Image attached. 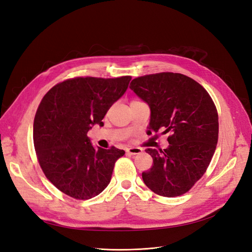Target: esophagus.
Here are the masks:
<instances>
[{"label":"esophagus","instance_id":"34e87169","mask_svg":"<svg viewBox=\"0 0 252 252\" xmlns=\"http://www.w3.org/2000/svg\"><path fill=\"white\" fill-rule=\"evenodd\" d=\"M126 154H129V155H137V154H140L142 153V148L140 147H128L126 148Z\"/></svg>","mask_w":252,"mask_h":252}]
</instances>
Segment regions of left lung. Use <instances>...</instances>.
<instances>
[{
  "label": "left lung",
  "mask_w": 252,
  "mask_h": 252,
  "mask_svg": "<svg viewBox=\"0 0 252 252\" xmlns=\"http://www.w3.org/2000/svg\"><path fill=\"white\" fill-rule=\"evenodd\" d=\"M131 88L151 108L147 134L164 129L170 146L147 148L153 158L142 172L153 192L175 197L188 192L207 171L218 142V112L208 91L182 73L159 72L134 79Z\"/></svg>",
  "instance_id": "1"
}]
</instances>
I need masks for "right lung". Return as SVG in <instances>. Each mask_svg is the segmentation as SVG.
Instances as JSON below:
<instances>
[{"instance_id": "right-lung-1", "label": "right lung", "mask_w": 252, "mask_h": 252, "mask_svg": "<svg viewBox=\"0 0 252 252\" xmlns=\"http://www.w3.org/2000/svg\"><path fill=\"white\" fill-rule=\"evenodd\" d=\"M129 76L77 77L58 83L43 96L33 126L34 147L44 175L68 196L86 200L104 191L115 162L125 155L115 146H92L87 133L124 95Z\"/></svg>"}]
</instances>
